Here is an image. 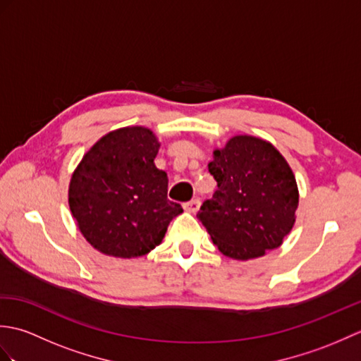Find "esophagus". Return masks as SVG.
Here are the masks:
<instances>
[{
    "label": "esophagus",
    "mask_w": 361,
    "mask_h": 361,
    "mask_svg": "<svg viewBox=\"0 0 361 361\" xmlns=\"http://www.w3.org/2000/svg\"><path fill=\"white\" fill-rule=\"evenodd\" d=\"M183 208L189 212H197L198 209H200V200H198V198H194V200H190V202L183 204Z\"/></svg>",
    "instance_id": "esophagus-1"
}]
</instances>
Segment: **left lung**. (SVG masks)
Wrapping results in <instances>:
<instances>
[{"label": "left lung", "mask_w": 361, "mask_h": 361, "mask_svg": "<svg viewBox=\"0 0 361 361\" xmlns=\"http://www.w3.org/2000/svg\"><path fill=\"white\" fill-rule=\"evenodd\" d=\"M217 190L198 220L225 256L247 260L278 248L295 224L298 186L270 142L235 136L208 164Z\"/></svg>", "instance_id": "obj_1"}]
</instances>
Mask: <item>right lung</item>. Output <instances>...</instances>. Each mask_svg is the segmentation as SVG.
<instances>
[{"mask_svg":"<svg viewBox=\"0 0 361 361\" xmlns=\"http://www.w3.org/2000/svg\"><path fill=\"white\" fill-rule=\"evenodd\" d=\"M158 147L147 128L114 130L75 169L70 183L73 217L83 237L104 255H147L183 212L167 198L166 172L153 163Z\"/></svg>","mask_w":361,"mask_h":361,"instance_id":"obj_1","label":"right lung"}]
</instances>
